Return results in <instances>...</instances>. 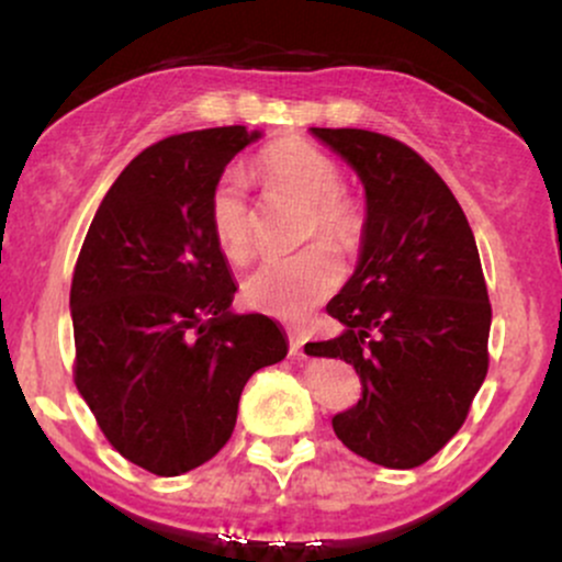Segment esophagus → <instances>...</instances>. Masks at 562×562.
Instances as JSON below:
<instances>
[{"instance_id":"1","label":"esophagus","mask_w":562,"mask_h":562,"mask_svg":"<svg viewBox=\"0 0 562 562\" xmlns=\"http://www.w3.org/2000/svg\"><path fill=\"white\" fill-rule=\"evenodd\" d=\"M288 344H290V357H303V344H306L303 333L288 330Z\"/></svg>"}]
</instances>
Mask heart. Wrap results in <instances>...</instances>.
<instances>
[{
	"instance_id": "1",
	"label": "heart",
	"mask_w": 562,
	"mask_h": 562,
	"mask_svg": "<svg viewBox=\"0 0 562 562\" xmlns=\"http://www.w3.org/2000/svg\"><path fill=\"white\" fill-rule=\"evenodd\" d=\"M256 173L272 190L308 203L303 232L306 240L322 237L340 254H353L362 245L364 211L344 192V169L330 153L319 150L312 142L280 139L259 153ZM209 216L218 250L235 263L248 261L256 248L254 216L243 179L235 171H227L216 182ZM329 246L314 243L295 256L263 261L245 277V301L272 317L301 319L314 303L325 301L340 285L344 269Z\"/></svg>"
}]
</instances>
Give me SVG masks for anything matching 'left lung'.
<instances>
[{
    "instance_id": "8db88e82",
    "label": "left lung",
    "mask_w": 562,
    "mask_h": 562,
    "mask_svg": "<svg viewBox=\"0 0 562 562\" xmlns=\"http://www.w3.org/2000/svg\"><path fill=\"white\" fill-rule=\"evenodd\" d=\"M359 173L367 195L357 272L327 314L346 330L306 344L362 380L333 417L353 454L383 468L428 462L465 423L488 370L492 303L465 211L434 166L367 128H312Z\"/></svg>"
}]
</instances>
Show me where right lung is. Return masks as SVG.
Instances as JSON below:
<instances>
[{
	"label": "right lung",
	"instance_id": "add662e5",
	"mask_svg": "<svg viewBox=\"0 0 562 562\" xmlns=\"http://www.w3.org/2000/svg\"><path fill=\"white\" fill-rule=\"evenodd\" d=\"M261 132L173 134L121 171L83 237L70 285L74 380L111 447L182 475L229 441L240 393L288 344L263 314H232L235 280L211 192Z\"/></svg>",
	"mask_w": 562,
	"mask_h": 562
}]
</instances>
